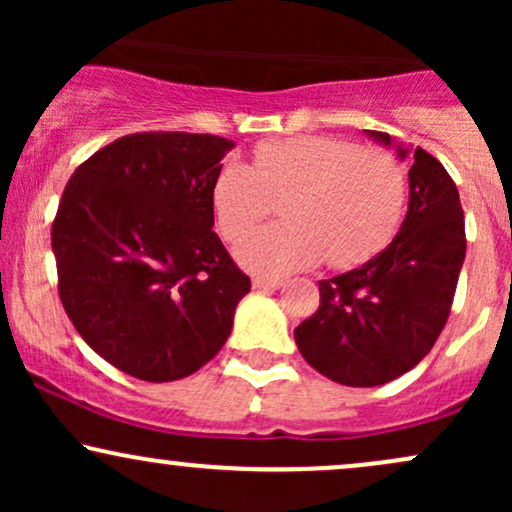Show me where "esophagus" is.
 Listing matches in <instances>:
<instances>
[{"mask_svg": "<svg viewBox=\"0 0 512 512\" xmlns=\"http://www.w3.org/2000/svg\"><path fill=\"white\" fill-rule=\"evenodd\" d=\"M281 286V279H272V276H255L252 279V289H264V291H274Z\"/></svg>", "mask_w": 512, "mask_h": 512, "instance_id": "esophagus-1", "label": "esophagus"}]
</instances>
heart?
<instances>
[{"mask_svg":"<svg viewBox=\"0 0 512 512\" xmlns=\"http://www.w3.org/2000/svg\"><path fill=\"white\" fill-rule=\"evenodd\" d=\"M284 198L286 222L251 234L238 260L252 272L289 274L327 260L356 267L390 243L407 207V170L390 149L330 134L260 142L252 166L226 161L211 187L226 240L242 238Z\"/></svg>","mask_w":512,"mask_h":512,"instance_id":"1","label":"heart"}]
</instances>
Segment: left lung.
I'll use <instances>...</instances> for the list:
<instances>
[{
    "label": "left lung",
    "mask_w": 512,
    "mask_h": 512,
    "mask_svg": "<svg viewBox=\"0 0 512 512\" xmlns=\"http://www.w3.org/2000/svg\"><path fill=\"white\" fill-rule=\"evenodd\" d=\"M366 132L392 142L387 132ZM464 250L460 192L436 156L416 149L395 240L363 267L320 281V308L293 330L298 351L342 385L375 387L404 375L448 322Z\"/></svg>",
    "instance_id": "8db88e82"
}]
</instances>
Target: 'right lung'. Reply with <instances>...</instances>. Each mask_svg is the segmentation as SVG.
Instances as JSON below:
<instances>
[{
    "label": "right lung",
    "mask_w": 512,
    "mask_h": 512,
    "mask_svg": "<svg viewBox=\"0 0 512 512\" xmlns=\"http://www.w3.org/2000/svg\"><path fill=\"white\" fill-rule=\"evenodd\" d=\"M228 149L214 134H127L64 187L52 221L64 313L132 378L170 383L202 368L250 291L211 231V187Z\"/></svg>",
    "instance_id": "right-lung-1"
}]
</instances>
